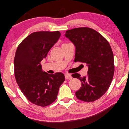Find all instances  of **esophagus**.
Segmentation results:
<instances>
[{"label": "esophagus", "mask_w": 129, "mask_h": 129, "mask_svg": "<svg viewBox=\"0 0 129 129\" xmlns=\"http://www.w3.org/2000/svg\"><path fill=\"white\" fill-rule=\"evenodd\" d=\"M65 77H66V79H69L70 80L72 79V76H71V74H70L69 73H66L65 74Z\"/></svg>", "instance_id": "1"}]
</instances>
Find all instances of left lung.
<instances>
[{
  "mask_svg": "<svg viewBox=\"0 0 129 129\" xmlns=\"http://www.w3.org/2000/svg\"><path fill=\"white\" fill-rule=\"evenodd\" d=\"M65 36L76 48L74 62L86 63V76L72 74L82 82L76 97L86 102L100 99L109 89L114 73V55L108 41L100 33L89 27L66 31Z\"/></svg>",
  "mask_w": 129,
  "mask_h": 129,
  "instance_id": "1",
  "label": "left lung"
}]
</instances>
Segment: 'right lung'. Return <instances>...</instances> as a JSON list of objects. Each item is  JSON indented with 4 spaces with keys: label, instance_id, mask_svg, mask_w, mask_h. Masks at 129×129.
<instances>
[{
    "label": "right lung",
    "instance_id": "add662e5",
    "mask_svg": "<svg viewBox=\"0 0 129 129\" xmlns=\"http://www.w3.org/2000/svg\"><path fill=\"white\" fill-rule=\"evenodd\" d=\"M60 36L59 31L32 33L21 41L14 60L16 82L26 99L32 103L47 106L56 100L64 74H49L42 70L41 61Z\"/></svg>",
    "mask_w": 129,
    "mask_h": 129
}]
</instances>
